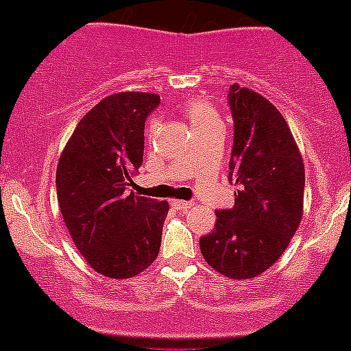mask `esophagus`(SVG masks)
Listing matches in <instances>:
<instances>
[{
	"mask_svg": "<svg viewBox=\"0 0 351 351\" xmlns=\"http://www.w3.org/2000/svg\"><path fill=\"white\" fill-rule=\"evenodd\" d=\"M173 207H178L179 210H188V208L193 207V202H186V200H173L172 202Z\"/></svg>",
	"mask_w": 351,
	"mask_h": 351,
	"instance_id": "34e87169",
	"label": "esophagus"
}]
</instances>
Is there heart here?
<instances>
[{
    "label": "heart",
    "instance_id": "heart-1",
    "mask_svg": "<svg viewBox=\"0 0 351 351\" xmlns=\"http://www.w3.org/2000/svg\"><path fill=\"white\" fill-rule=\"evenodd\" d=\"M184 109H186V114H188L189 121H191L193 128L204 127V125L219 120V117H217V112H215L214 106H212L210 102L205 101V99H200V97L189 99V101L186 102Z\"/></svg>",
    "mask_w": 351,
    "mask_h": 351
}]
</instances>
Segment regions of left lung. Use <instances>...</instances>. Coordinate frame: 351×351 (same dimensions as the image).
<instances>
[{"label": "left lung", "instance_id": "left-lung-1", "mask_svg": "<svg viewBox=\"0 0 351 351\" xmlns=\"http://www.w3.org/2000/svg\"><path fill=\"white\" fill-rule=\"evenodd\" d=\"M234 207L215 212L200 239L208 266L233 280L261 275L284 254L303 217L304 163L282 112L245 86L230 88Z\"/></svg>", "mask_w": 351, "mask_h": 351}]
</instances>
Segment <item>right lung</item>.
<instances>
[{
	"label": "right lung",
	"mask_w": 351,
	"mask_h": 351,
	"mask_svg": "<svg viewBox=\"0 0 351 351\" xmlns=\"http://www.w3.org/2000/svg\"><path fill=\"white\" fill-rule=\"evenodd\" d=\"M158 104L151 92L104 97L76 125L57 165V200L71 239L109 278L139 275L160 252L169 202L127 191L143 165L146 117Z\"/></svg>",
	"instance_id": "right-lung-1"
}]
</instances>
